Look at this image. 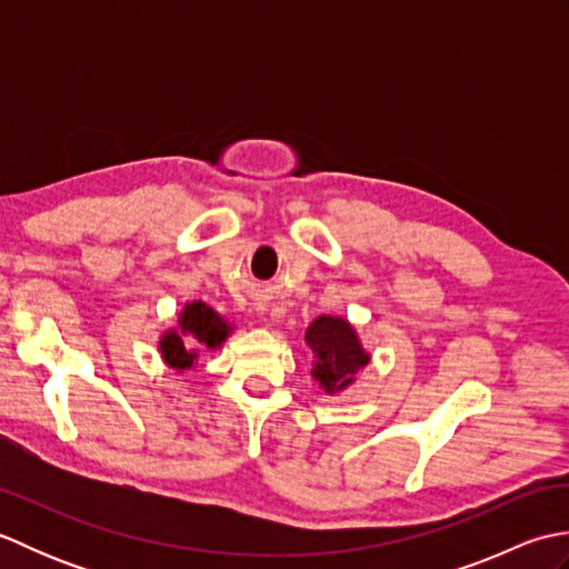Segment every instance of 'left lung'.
Wrapping results in <instances>:
<instances>
[{
    "mask_svg": "<svg viewBox=\"0 0 569 569\" xmlns=\"http://www.w3.org/2000/svg\"><path fill=\"white\" fill-rule=\"evenodd\" d=\"M306 345L318 359L312 377L328 393L347 389L355 381V373L369 365V355L361 349L355 330L342 318H318L306 332Z\"/></svg>",
    "mask_w": 569,
    "mask_h": 569,
    "instance_id": "left-lung-1",
    "label": "left lung"
}]
</instances>
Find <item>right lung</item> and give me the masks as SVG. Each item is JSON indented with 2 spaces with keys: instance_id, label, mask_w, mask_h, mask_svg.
I'll return each mask as SVG.
<instances>
[{
  "instance_id": "obj_1",
  "label": "right lung",
  "mask_w": 569,
  "mask_h": 569,
  "mask_svg": "<svg viewBox=\"0 0 569 569\" xmlns=\"http://www.w3.org/2000/svg\"><path fill=\"white\" fill-rule=\"evenodd\" d=\"M180 332L186 337L192 335L204 347H220V342H224V337L229 332V325L217 316L212 308L198 300V303L186 306L183 316H180ZM161 352L168 365L176 369H190L192 359H196V352H188L183 337L178 332H168L163 337Z\"/></svg>"
}]
</instances>
